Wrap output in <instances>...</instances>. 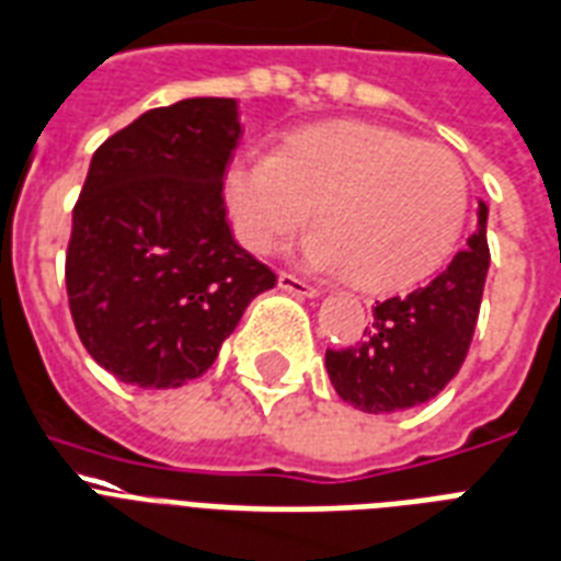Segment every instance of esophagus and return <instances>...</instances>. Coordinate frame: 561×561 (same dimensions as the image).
<instances>
[{
  "instance_id": "esophagus-1",
  "label": "esophagus",
  "mask_w": 561,
  "mask_h": 561,
  "mask_svg": "<svg viewBox=\"0 0 561 561\" xmlns=\"http://www.w3.org/2000/svg\"><path fill=\"white\" fill-rule=\"evenodd\" d=\"M277 286H280L284 293H293V296H301V298L319 296V289H316L313 284H307V280H301V277L289 275V272H280V275H277Z\"/></svg>"
}]
</instances>
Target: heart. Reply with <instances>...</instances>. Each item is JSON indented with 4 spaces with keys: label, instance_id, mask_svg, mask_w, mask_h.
Masks as SVG:
<instances>
[{
    "label": "heart",
    "instance_id": "1",
    "mask_svg": "<svg viewBox=\"0 0 561 561\" xmlns=\"http://www.w3.org/2000/svg\"><path fill=\"white\" fill-rule=\"evenodd\" d=\"M239 245L275 254L316 218L305 260L373 293L405 289L449 260L470 188L446 147L366 121L298 129L277 153H236L221 180ZM317 213H312V204Z\"/></svg>",
    "mask_w": 561,
    "mask_h": 561
}]
</instances>
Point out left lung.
<instances>
[{"label": "left lung", "mask_w": 561, "mask_h": 561, "mask_svg": "<svg viewBox=\"0 0 561 561\" xmlns=\"http://www.w3.org/2000/svg\"><path fill=\"white\" fill-rule=\"evenodd\" d=\"M488 206L465 251L428 284L378 301L364 340L328 348L325 369L343 402L366 414H390L423 405L461 369L473 340L488 265Z\"/></svg>", "instance_id": "obj_1"}]
</instances>
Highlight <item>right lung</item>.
<instances>
[{"instance_id":"1","label":"right lung","mask_w":561,"mask_h":561,"mask_svg":"<svg viewBox=\"0 0 561 561\" xmlns=\"http://www.w3.org/2000/svg\"><path fill=\"white\" fill-rule=\"evenodd\" d=\"M239 136L236 100L192 96L145 112L91 159L67 301L88 355L126 385L204 376L245 307L275 286L227 225L221 180Z\"/></svg>"}]
</instances>
